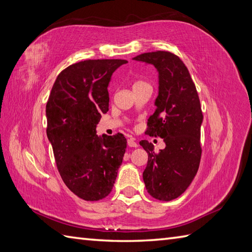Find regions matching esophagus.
<instances>
[{
    "mask_svg": "<svg viewBox=\"0 0 252 252\" xmlns=\"http://www.w3.org/2000/svg\"><path fill=\"white\" fill-rule=\"evenodd\" d=\"M127 145L128 146H130V147H137V143L135 142V139H134V138H130V139H127Z\"/></svg>",
    "mask_w": 252,
    "mask_h": 252,
    "instance_id": "esophagus-1",
    "label": "esophagus"
}]
</instances>
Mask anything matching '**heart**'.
Masks as SVG:
<instances>
[{
    "label": "heart",
    "mask_w": 252,
    "mask_h": 252,
    "mask_svg": "<svg viewBox=\"0 0 252 252\" xmlns=\"http://www.w3.org/2000/svg\"><path fill=\"white\" fill-rule=\"evenodd\" d=\"M145 84H146V83H144V81H142V80H136V81H134L133 88H136V87H139V86L145 85Z\"/></svg>",
    "instance_id": "heart-1"
}]
</instances>
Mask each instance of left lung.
<instances>
[{"label":"left lung","mask_w":252,"mask_h":252,"mask_svg":"<svg viewBox=\"0 0 252 252\" xmlns=\"http://www.w3.org/2000/svg\"><path fill=\"white\" fill-rule=\"evenodd\" d=\"M133 60L153 64L159 73L156 112L147 122V134L159 136L165 148L155 153L154 145L142 140L148 162L143 179L149 194L160 201H172L187 190L200 166V98L188 68L179 57L168 51L146 52Z\"/></svg>","instance_id":"1"}]
</instances>
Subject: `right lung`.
Segmentation results:
<instances>
[{
  "label": "right lung",
  "instance_id": "obj_1",
  "mask_svg": "<svg viewBox=\"0 0 252 252\" xmlns=\"http://www.w3.org/2000/svg\"><path fill=\"white\" fill-rule=\"evenodd\" d=\"M121 59L86 60L58 75L46 105L47 137L61 178L85 201L106 197L115 184L126 148L118 133L96 135L102 114L108 112V85Z\"/></svg>",
  "mask_w": 252,
  "mask_h": 252
}]
</instances>
